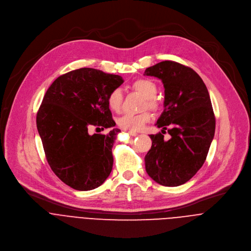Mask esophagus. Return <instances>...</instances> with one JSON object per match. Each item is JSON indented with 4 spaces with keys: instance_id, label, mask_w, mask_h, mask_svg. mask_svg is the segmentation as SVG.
Segmentation results:
<instances>
[{
    "instance_id": "esophagus-1",
    "label": "esophagus",
    "mask_w": 251,
    "mask_h": 251,
    "mask_svg": "<svg viewBox=\"0 0 251 251\" xmlns=\"http://www.w3.org/2000/svg\"><path fill=\"white\" fill-rule=\"evenodd\" d=\"M128 134L131 135V136H137V135H138V133H136V132H131V131H128Z\"/></svg>"
}]
</instances>
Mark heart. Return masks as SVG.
<instances>
[{
    "label": "heart",
    "instance_id": "b5f03b06",
    "mask_svg": "<svg viewBox=\"0 0 251 251\" xmlns=\"http://www.w3.org/2000/svg\"><path fill=\"white\" fill-rule=\"evenodd\" d=\"M132 88L141 94L143 97L146 98L147 106L152 110L158 109L159 104L155 100V96L157 94V85L150 79L141 78L133 82ZM107 103H108L109 108L114 112H119L122 108L123 104V93L120 88L113 89L108 97H107ZM151 119V115L148 112H144L141 114H125L118 119V125L120 128L137 132L140 131L144 125L149 122Z\"/></svg>",
    "mask_w": 251,
    "mask_h": 251
}]
</instances>
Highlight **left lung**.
Instances as JSON below:
<instances>
[{
    "label": "left lung",
    "mask_w": 251,
    "mask_h": 251,
    "mask_svg": "<svg viewBox=\"0 0 251 251\" xmlns=\"http://www.w3.org/2000/svg\"><path fill=\"white\" fill-rule=\"evenodd\" d=\"M144 75L162 80L164 111L157 120L162 133L150 135L152 147L145 156L147 174L165 187L187 183L203 165L216 130L209 94L191 67L165 60L146 68Z\"/></svg>",
    "instance_id": "8db88e82"
}]
</instances>
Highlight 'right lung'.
<instances>
[{"mask_svg":"<svg viewBox=\"0 0 251 251\" xmlns=\"http://www.w3.org/2000/svg\"><path fill=\"white\" fill-rule=\"evenodd\" d=\"M123 82L120 75L83 67L57 77L47 90L37 127L49 165L70 188L90 191L109 176L120 130L114 128L107 97ZM91 126L112 130L90 135Z\"/></svg>","mask_w":251,"mask_h":251,"instance_id":"add662e5","label":"right lung"}]
</instances>
